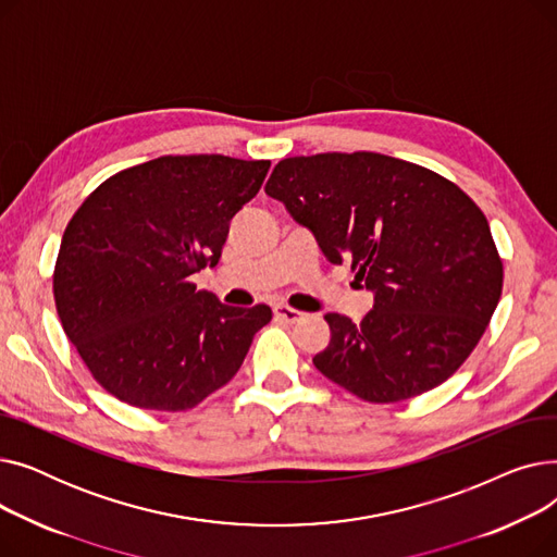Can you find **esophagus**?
<instances>
[{
	"mask_svg": "<svg viewBox=\"0 0 557 557\" xmlns=\"http://www.w3.org/2000/svg\"><path fill=\"white\" fill-rule=\"evenodd\" d=\"M275 315H277L280 320H284V323H298V320L305 318L302 311H298V309H294V307H288V305H277V307H275Z\"/></svg>",
	"mask_w": 557,
	"mask_h": 557,
	"instance_id": "obj_1",
	"label": "esophagus"
}]
</instances>
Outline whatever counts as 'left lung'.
<instances>
[{"label": "left lung", "mask_w": 557, "mask_h": 557, "mask_svg": "<svg viewBox=\"0 0 557 557\" xmlns=\"http://www.w3.org/2000/svg\"><path fill=\"white\" fill-rule=\"evenodd\" d=\"M263 189L374 296L361 323L325 313L332 338L313 366L334 384L366 401H404L472 355L499 305L504 267L487 219L454 183L359 151L286 158Z\"/></svg>", "instance_id": "left-lung-1"}]
</instances>
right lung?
<instances>
[{
	"label": "right lung",
	"instance_id": "right-lung-1",
	"mask_svg": "<svg viewBox=\"0 0 557 557\" xmlns=\"http://www.w3.org/2000/svg\"><path fill=\"white\" fill-rule=\"evenodd\" d=\"M269 160L162 156L99 185L65 227L53 298L97 382L146 411H187L242 368L271 307H230L189 282L216 267Z\"/></svg>",
	"mask_w": 557,
	"mask_h": 557
}]
</instances>
